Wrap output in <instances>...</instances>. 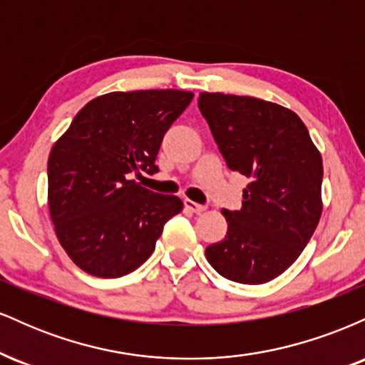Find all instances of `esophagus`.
Masks as SVG:
<instances>
[{
    "mask_svg": "<svg viewBox=\"0 0 365 365\" xmlns=\"http://www.w3.org/2000/svg\"><path fill=\"white\" fill-rule=\"evenodd\" d=\"M185 207L188 209V211H192V212H195V215H200V212H204L206 211V206H202V204H197V202H194V200H190V199H185Z\"/></svg>",
    "mask_w": 365,
    "mask_h": 365,
    "instance_id": "34e87169",
    "label": "esophagus"
}]
</instances>
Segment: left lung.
Returning a JSON list of instances; mask_svg holds the SVG:
<instances>
[{
  "instance_id": "obj_1",
  "label": "left lung",
  "mask_w": 365,
  "mask_h": 365,
  "mask_svg": "<svg viewBox=\"0 0 365 365\" xmlns=\"http://www.w3.org/2000/svg\"><path fill=\"white\" fill-rule=\"evenodd\" d=\"M199 110L228 168L250 180L242 209L221 211L228 232L207 247V261L232 282H271L297 261L319 223V150L304 121L276 103L200 92Z\"/></svg>"
}]
</instances>
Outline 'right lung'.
Here are the masks:
<instances>
[{"label": "right lung", "mask_w": 365, "mask_h": 365, "mask_svg": "<svg viewBox=\"0 0 365 365\" xmlns=\"http://www.w3.org/2000/svg\"><path fill=\"white\" fill-rule=\"evenodd\" d=\"M188 91L110 92L77 113L48 159V206L58 240L82 271L120 278L153 254L166 221L182 211L133 180L153 175L163 137L185 111Z\"/></svg>", "instance_id": "1"}]
</instances>
